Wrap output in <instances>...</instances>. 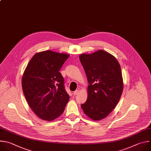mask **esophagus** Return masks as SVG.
Instances as JSON below:
<instances>
[{
    "label": "esophagus",
    "instance_id": "1",
    "mask_svg": "<svg viewBox=\"0 0 151 151\" xmlns=\"http://www.w3.org/2000/svg\"><path fill=\"white\" fill-rule=\"evenodd\" d=\"M79 90H76V91H74V92H73V94L74 95H78V93H79Z\"/></svg>",
    "mask_w": 151,
    "mask_h": 151
}]
</instances>
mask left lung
Here are the masks:
<instances>
[{
	"mask_svg": "<svg viewBox=\"0 0 151 151\" xmlns=\"http://www.w3.org/2000/svg\"><path fill=\"white\" fill-rule=\"evenodd\" d=\"M79 58L89 83L87 101L81 106L88 117L99 121L112 112L122 96L121 67L115 56L101 49L82 53Z\"/></svg>",
	"mask_w": 151,
	"mask_h": 151,
	"instance_id": "obj_1",
	"label": "left lung"
}]
</instances>
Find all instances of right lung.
Wrapping results in <instances>:
<instances>
[{
	"label": "right lung",
	"mask_w": 151,
	"mask_h": 151,
	"mask_svg": "<svg viewBox=\"0 0 151 151\" xmlns=\"http://www.w3.org/2000/svg\"><path fill=\"white\" fill-rule=\"evenodd\" d=\"M69 56L50 50L37 52L22 74V88L27 102L43 120L51 122L58 118L70 99L59 72Z\"/></svg>",
	"instance_id": "obj_1"
}]
</instances>
